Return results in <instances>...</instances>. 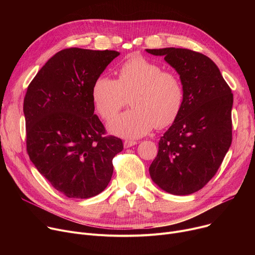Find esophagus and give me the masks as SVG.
Wrapping results in <instances>:
<instances>
[{"instance_id": "1", "label": "esophagus", "mask_w": 255, "mask_h": 255, "mask_svg": "<svg viewBox=\"0 0 255 255\" xmlns=\"http://www.w3.org/2000/svg\"><path fill=\"white\" fill-rule=\"evenodd\" d=\"M136 143L137 142L135 140H125L124 141V148L128 149V148H130V146H132V145H135Z\"/></svg>"}]
</instances>
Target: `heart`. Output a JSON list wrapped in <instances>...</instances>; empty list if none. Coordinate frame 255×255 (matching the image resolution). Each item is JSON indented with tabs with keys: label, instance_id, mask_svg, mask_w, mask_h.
<instances>
[{
	"label": "heart",
	"instance_id": "obj_1",
	"mask_svg": "<svg viewBox=\"0 0 255 255\" xmlns=\"http://www.w3.org/2000/svg\"><path fill=\"white\" fill-rule=\"evenodd\" d=\"M96 110L104 120H111L131 96L132 110L115 118L109 124L113 134L137 138L155 126L163 128L179 116L184 101L180 78L163 67L140 56L127 60L119 69V78H97L92 90Z\"/></svg>",
	"mask_w": 255,
	"mask_h": 255
}]
</instances>
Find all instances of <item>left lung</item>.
<instances>
[{
  "label": "left lung",
  "instance_id": "left-lung-1",
  "mask_svg": "<svg viewBox=\"0 0 255 255\" xmlns=\"http://www.w3.org/2000/svg\"><path fill=\"white\" fill-rule=\"evenodd\" d=\"M164 57L180 75L182 110L159 140L149 171L153 182L170 194L202 189L220 167L232 143L234 96L217 65L190 49H145Z\"/></svg>",
  "mask_w": 255,
  "mask_h": 255
}]
</instances>
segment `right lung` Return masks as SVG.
<instances>
[{"instance_id": "add662e5", "label": "right lung", "mask_w": 255, "mask_h": 255, "mask_svg": "<svg viewBox=\"0 0 255 255\" xmlns=\"http://www.w3.org/2000/svg\"><path fill=\"white\" fill-rule=\"evenodd\" d=\"M116 50L67 48L52 56L26 90V151L38 171L64 195L89 198L109 185L122 139L102 136L92 90Z\"/></svg>"}]
</instances>
